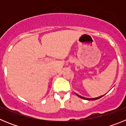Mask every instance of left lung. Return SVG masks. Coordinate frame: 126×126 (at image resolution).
Listing matches in <instances>:
<instances>
[{"label":"left lung","instance_id":"1","mask_svg":"<svg viewBox=\"0 0 126 126\" xmlns=\"http://www.w3.org/2000/svg\"><path fill=\"white\" fill-rule=\"evenodd\" d=\"M76 95L78 96H79V98H81L84 99V100H97V99L100 98H102V96H103V95H102V96H98V97H96V98H84V97H83V96H80V95H79V94H76Z\"/></svg>","mask_w":126,"mask_h":126}]
</instances>
